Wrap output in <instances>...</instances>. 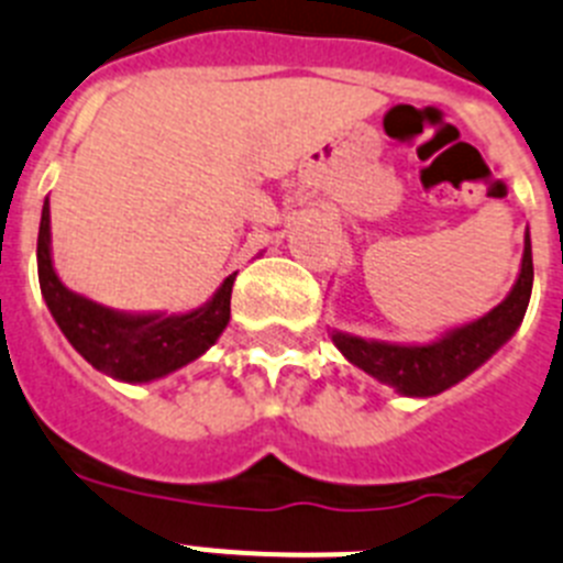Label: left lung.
I'll list each match as a JSON object with an SVG mask.
<instances>
[{
    "instance_id": "8db88e82",
    "label": "left lung",
    "mask_w": 563,
    "mask_h": 563,
    "mask_svg": "<svg viewBox=\"0 0 563 563\" xmlns=\"http://www.w3.org/2000/svg\"><path fill=\"white\" fill-rule=\"evenodd\" d=\"M532 291V249L530 234L525 238V261L516 286L505 302H498L490 314L444 334L433 345H388L368 342L334 331L336 349L351 363L368 371L371 376L394 385L405 397H437L451 385L462 383L478 365L490 360L521 325Z\"/></svg>"
}]
</instances>
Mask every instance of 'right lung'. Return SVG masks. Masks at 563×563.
I'll return each mask as SVG.
<instances>
[{"instance_id": "1", "label": "right lung", "mask_w": 563, "mask_h": 563, "mask_svg": "<svg viewBox=\"0 0 563 563\" xmlns=\"http://www.w3.org/2000/svg\"><path fill=\"white\" fill-rule=\"evenodd\" d=\"M38 286L58 329L65 331L73 349L85 356L92 368L124 379L146 383L158 379L180 365L198 360L227 329L232 311L234 275L223 280L218 295L192 314L180 317H133L119 314L92 300L73 295L62 286L51 263V207L42 209L36 243Z\"/></svg>"}]
</instances>
